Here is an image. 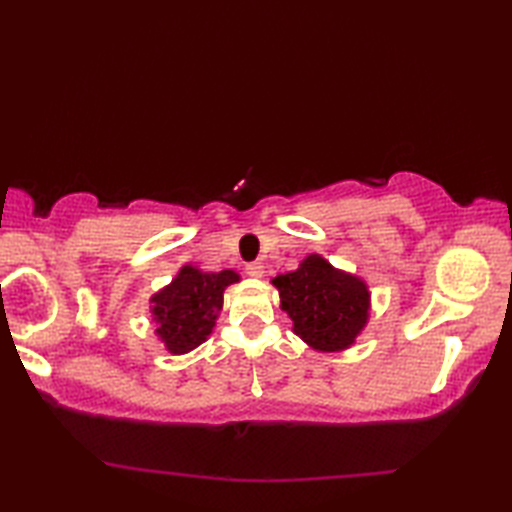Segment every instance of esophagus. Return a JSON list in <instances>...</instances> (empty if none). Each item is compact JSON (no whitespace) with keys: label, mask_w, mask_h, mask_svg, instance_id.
Masks as SVG:
<instances>
[{"label":"esophagus","mask_w":512,"mask_h":512,"mask_svg":"<svg viewBox=\"0 0 512 512\" xmlns=\"http://www.w3.org/2000/svg\"><path fill=\"white\" fill-rule=\"evenodd\" d=\"M246 275L248 277H253V279H259V277H264V266L259 264V262H250V264H246Z\"/></svg>","instance_id":"esophagus-1"}]
</instances>
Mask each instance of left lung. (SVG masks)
Returning <instances> with one entry per match:
<instances>
[{
	"instance_id": "8db88e82",
	"label": "left lung",
	"mask_w": 512,
	"mask_h": 512,
	"mask_svg": "<svg viewBox=\"0 0 512 512\" xmlns=\"http://www.w3.org/2000/svg\"><path fill=\"white\" fill-rule=\"evenodd\" d=\"M281 310L292 319V332L317 352H343L365 330L372 295L361 277L334 268L319 253L308 255L297 270L277 275Z\"/></svg>"
}]
</instances>
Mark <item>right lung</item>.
<instances>
[{
  "label": "right lung",
  "mask_w": 512,
  "mask_h": 512,
  "mask_svg": "<svg viewBox=\"0 0 512 512\" xmlns=\"http://www.w3.org/2000/svg\"><path fill=\"white\" fill-rule=\"evenodd\" d=\"M237 281L235 270L204 273L198 266L184 264L171 284L151 295L154 332L169 354H187L209 339L224 306V290Z\"/></svg>",
  "instance_id": "right-lung-1"
}]
</instances>
